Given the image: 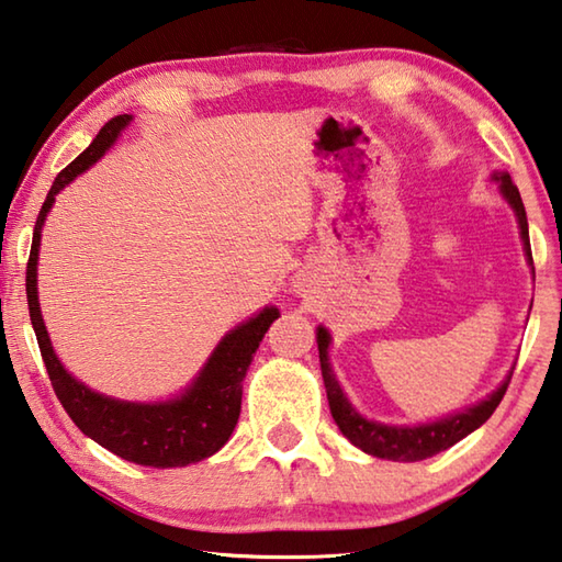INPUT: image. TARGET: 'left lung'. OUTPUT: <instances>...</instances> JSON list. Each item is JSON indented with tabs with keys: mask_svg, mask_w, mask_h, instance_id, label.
Masks as SVG:
<instances>
[{
	"mask_svg": "<svg viewBox=\"0 0 562 562\" xmlns=\"http://www.w3.org/2000/svg\"><path fill=\"white\" fill-rule=\"evenodd\" d=\"M492 178L494 181H499L502 195L506 198V203L514 207L518 227H521L526 257H528V263L533 267L531 241H528V220H526L524 200L518 195V188L514 186L509 173H494ZM327 347H330V333L321 325L317 327V352H321V369H323V381L327 391V404H330V413L337 423V428L342 430V436L352 442V446L381 460L418 462L452 448L454 442H460L464 436H470L472 430H477L482 423L492 416L496 406L502 404L506 386H509L512 381V374H509L504 384L496 391H492L486 398H482L480 404H474L460 413H452L448 418L423 423V426H384V423L367 420L364 416H359L355 406L349 404L333 374Z\"/></svg>",
	"mask_w": 562,
	"mask_h": 562,
	"instance_id": "1",
	"label": "left lung"
}]
</instances>
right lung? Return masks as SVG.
<instances>
[{
    "label": "right lung",
    "instance_id": "add662e5",
    "mask_svg": "<svg viewBox=\"0 0 562 562\" xmlns=\"http://www.w3.org/2000/svg\"><path fill=\"white\" fill-rule=\"evenodd\" d=\"M130 122V114H120L110 120L88 149L70 166L63 168L56 181H53L46 203L41 205V213L36 217L34 241H31L26 263L29 315L41 357H44V364L48 369L50 386L85 436L100 442L102 448H108L126 462L158 470L186 468L190 462H200L215 454L229 440L241 411V381L247 376L254 352L259 349L269 325L279 317V308L269 305V308L249 317L247 323L229 330L215 347V352L210 355L205 367L200 369L193 384L181 396L158 401V404H132V401L110 398L68 374L56 352H53L38 308L36 263L41 227H44L46 215L50 213L60 190L70 181H76L82 171H88L92 164H98Z\"/></svg>",
    "mask_w": 562,
    "mask_h": 562
}]
</instances>
